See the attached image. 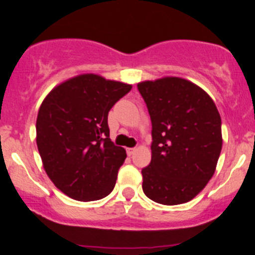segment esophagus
I'll return each instance as SVG.
<instances>
[{
    "instance_id": "obj_1",
    "label": "esophagus",
    "mask_w": 255,
    "mask_h": 255,
    "mask_svg": "<svg viewBox=\"0 0 255 255\" xmlns=\"http://www.w3.org/2000/svg\"><path fill=\"white\" fill-rule=\"evenodd\" d=\"M135 150H137V149H135V148H128L127 149V154H128V155H133V154H134L135 153Z\"/></svg>"
}]
</instances>
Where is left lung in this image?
<instances>
[{
    "label": "left lung",
    "instance_id": "8db88e82",
    "mask_svg": "<svg viewBox=\"0 0 255 255\" xmlns=\"http://www.w3.org/2000/svg\"><path fill=\"white\" fill-rule=\"evenodd\" d=\"M151 121V160L143 191L161 205L194 199L215 174L222 149L221 116L197 85L180 78L138 84Z\"/></svg>",
    "mask_w": 255,
    "mask_h": 255
}]
</instances>
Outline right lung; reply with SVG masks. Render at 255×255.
<instances>
[{
	"label": "right lung",
	"instance_id": "right-lung-1",
	"mask_svg": "<svg viewBox=\"0 0 255 255\" xmlns=\"http://www.w3.org/2000/svg\"><path fill=\"white\" fill-rule=\"evenodd\" d=\"M132 85L84 74L54 87L37 117V145L56 187L78 201L112 192L127 156L110 139V110Z\"/></svg>",
	"mask_w": 255,
	"mask_h": 255
}]
</instances>
